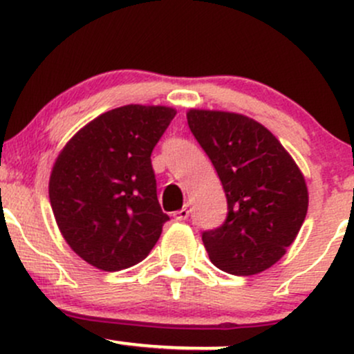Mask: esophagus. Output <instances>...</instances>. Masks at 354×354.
<instances>
[{"instance_id": "esophagus-1", "label": "esophagus", "mask_w": 354, "mask_h": 354, "mask_svg": "<svg viewBox=\"0 0 354 354\" xmlns=\"http://www.w3.org/2000/svg\"><path fill=\"white\" fill-rule=\"evenodd\" d=\"M174 219H176L177 222L187 221L189 219V209L184 207V209H180V210H176V212H174Z\"/></svg>"}]
</instances>
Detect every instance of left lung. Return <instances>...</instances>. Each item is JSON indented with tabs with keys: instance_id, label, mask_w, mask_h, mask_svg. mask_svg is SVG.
<instances>
[{
	"instance_id": "8db88e82",
	"label": "left lung",
	"mask_w": 354,
	"mask_h": 354,
	"mask_svg": "<svg viewBox=\"0 0 354 354\" xmlns=\"http://www.w3.org/2000/svg\"><path fill=\"white\" fill-rule=\"evenodd\" d=\"M187 124L227 198L225 221L202 232L210 261L236 276L271 268L296 239L308 212L303 174L279 140L252 118L190 110Z\"/></svg>"
}]
</instances>
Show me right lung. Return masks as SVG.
Wrapping results in <instances>:
<instances>
[{"label": "right lung", "mask_w": 354, "mask_h": 354, "mask_svg": "<svg viewBox=\"0 0 354 354\" xmlns=\"http://www.w3.org/2000/svg\"><path fill=\"white\" fill-rule=\"evenodd\" d=\"M176 117L169 106L125 105L66 144L50 177L63 237L82 259L120 271L149 256L169 216L157 198L152 150Z\"/></svg>", "instance_id": "1"}]
</instances>
